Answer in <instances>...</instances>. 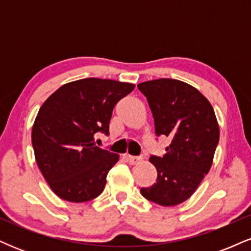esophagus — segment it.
<instances>
[{"instance_id": "1", "label": "esophagus", "mask_w": 251, "mask_h": 251, "mask_svg": "<svg viewBox=\"0 0 251 251\" xmlns=\"http://www.w3.org/2000/svg\"><path fill=\"white\" fill-rule=\"evenodd\" d=\"M126 159H127V162L129 164L134 165V164H138V163L142 162L143 158L142 157H132V155H126Z\"/></svg>"}]
</instances>
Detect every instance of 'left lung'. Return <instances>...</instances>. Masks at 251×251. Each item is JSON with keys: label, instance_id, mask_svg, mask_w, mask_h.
I'll return each mask as SVG.
<instances>
[{"label": "left lung", "instance_id": "8db88e82", "mask_svg": "<svg viewBox=\"0 0 251 251\" xmlns=\"http://www.w3.org/2000/svg\"><path fill=\"white\" fill-rule=\"evenodd\" d=\"M138 89L148 99L155 134L171 139L163 157H150L157 180L140 194L159 205H178L191 197L212 165L220 140L214 108L200 91L179 80H151L138 83Z\"/></svg>", "mask_w": 251, "mask_h": 251}]
</instances>
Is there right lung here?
I'll list each match as a JSON object with an SVG mask.
<instances>
[{"instance_id":"1","label":"right lung","mask_w":251,"mask_h":251,"mask_svg":"<svg viewBox=\"0 0 251 251\" xmlns=\"http://www.w3.org/2000/svg\"><path fill=\"white\" fill-rule=\"evenodd\" d=\"M133 89V83L88 77L66 83L43 102L31 144L40 171L60 198L82 203L103 191L119 155L94 145V135H108L114 106Z\"/></svg>"}]
</instances>
